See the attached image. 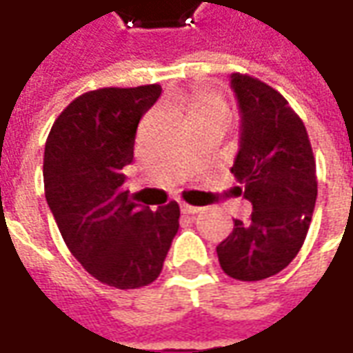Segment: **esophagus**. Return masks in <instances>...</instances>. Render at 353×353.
<instances>
[{
    "mask_svg": "<svg viewBox=\"0 0 353 353\" xmlns=\"http://www.w3.org/2000/svg\"><path fill=\"white\" fill-rule=\"evenodd\" d=\"M181 212H183V214H187V215H194V214H199L200 212V208H196V206H189V204H181Z\"/></svg>",
    "mask_w": 353,
    "mask_h": 353,
    "instance_id": "1",
    "label": "esophagus"
}]
</instances>
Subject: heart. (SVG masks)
Wrapping results in <instances>:
<instances>
[{
  "label": "heart",
  "instance_id": "obj_1",
  "mask_svg": "<svg viewBox=\"0 0 353 353\" xmlns=\"http://www.w3.org/2000/svg\"><path fill=\"white\" fill-rule=\"evenodd\" d=\"M179 103L194 121L202 119H229V105L219 92L214 90H194L179 98Z\"/></svg>",
  "mask_w": 353,
  "mask_h": 353
}]
</instances>
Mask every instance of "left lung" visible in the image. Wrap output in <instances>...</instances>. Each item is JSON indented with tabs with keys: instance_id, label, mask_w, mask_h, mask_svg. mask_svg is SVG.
Returning <instances> with one entry per match:
<instances>
[{
	"instance_id": "left-lung-1",
	"label": "left lung",
	"mask_w": 353,
	"mask_h": 353,
	"mask_svg": "<svg viewBox=\"0 0 353 353\" xmlns=\"http://www.w3.org/2000/svg\"><path fill=\"white\" fill-rule=\"evenodd\" d=\"M240 147L230 172L253 212L217 245L230 278L257 281L283 270L303 248L318 196L316 161L301 117L263 81L232 73Z\"/></svg>"
}]
</instances>
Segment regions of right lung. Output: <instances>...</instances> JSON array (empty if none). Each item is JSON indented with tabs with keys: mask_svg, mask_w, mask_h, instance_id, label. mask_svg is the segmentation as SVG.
I'll list each match as a JSON object with an SVG mask.
<instances>
[{
	"mask_svg": "<svg viewBox=\"0 0 353 353\" xmlns=\"http://www.w3.org/2000/svg\"><path fill=\"white\" fill-rule=\"evenodd\" d=\"M161 85L90 90L60 113L45 143V199L68 250L96 280L138 289L159 278L179 229V206L132 202L123 174L139 119Z\"/></svg>",
	"mask_w": 353,
	"mask_h": 353,
	"instance_id": "add662e5",
	"label": "right lung"
}]
</instances>
